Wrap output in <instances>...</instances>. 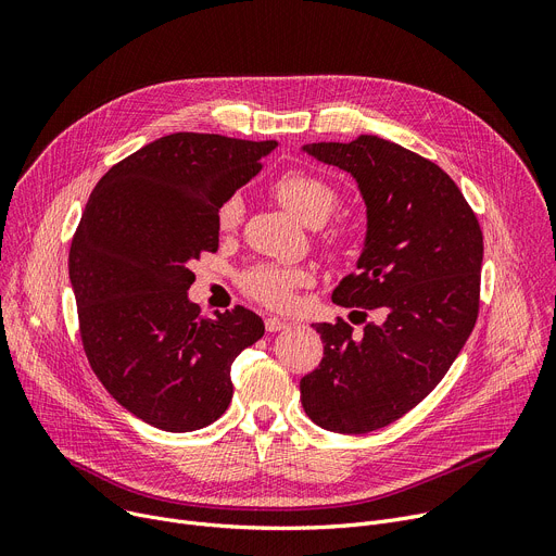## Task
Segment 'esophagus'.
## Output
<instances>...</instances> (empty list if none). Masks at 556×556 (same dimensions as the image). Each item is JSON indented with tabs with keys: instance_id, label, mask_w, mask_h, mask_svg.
<instances>
[{
	"instance_id": "obj_1",
	"label": "esophagus",
	"mask_w": 556,
	"mask_h": 556,
	"mask_svg": "<svg viewBox=\"0 0 556 556\" xmlns=\"http://www.w3.org/2000/svg\"><path fill=\"white\" fill-rule=\"evenodd\" d=\"M290 325L293 323H288V319H281V317H275V315H270V317H266V329L270 331V333H277V331H283V329H288Z\"/></svg>"
}]
</instances>
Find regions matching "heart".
Listing matches in <instances>:
<instances>
[{
  "mask_svg": "<svg viewBox=\"0 0 556 556\" xmlns=\"http://www.w3.org/2000/svg\"><path fill=\"white\" fill-rule=\"evenodd\" d=\"M273 195L281 207L300 218L306 225H323L329 214L333 212L338 193L336 189L308 170H288L275 180ZM243 218V202L239 195L227 198L218 210V227L223 231L237 229ZM352 241V231L346 227H336L325 233V245L331 252H344V248ZM311 283V273L306 268H288V266H256L252 268L243 286L248 293L275 308H283L293 302V293L298 288Z\"/></svg>",
  "mask_w": 556,
  "mask_h": 556,
  "instance_id": "1",
  "label": "heart"
}]
</instances>
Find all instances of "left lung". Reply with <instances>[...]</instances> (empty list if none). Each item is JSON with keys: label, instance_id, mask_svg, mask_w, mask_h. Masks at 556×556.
<instances>
[{"label": "left lung", "instance_id": "1", "mask_svg": "<svg viewBox=\"0 0 556 556\" xmlns=\"http://www.w3.org/2000/svg\"><path fill=\"white\" fill-rule=\"evenodd\" d=\"M346 170L367 207L358 273L333 290L356 308L361 333L319 323V367L300 381L306 415L325 430L363 434L410 413L442 381L480 308L482 229L457 185L434 162L376 135L306 143ZM377 323L367 324L366 313Z\"/></svg>", "mask_w": 556, "mask_h": 556}]
</instances>
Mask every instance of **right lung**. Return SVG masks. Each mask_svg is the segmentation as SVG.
I'll use <instances>...</instances> for the list:
<instances>
[{"label": "right lung", "instance_id": "add662e5", "mask_svg": "<svg viewBox=\"0 0 556 556\" xmlns=\"http://www.w3.org/2000/svg\"><path fill=\"white\" fill-rule=\"evenodd\" d=\"M277 141L173 132L114 164L70 250L83 349L103 388L141 421L189 432L231 401V363L266 327L243 306L202 317L189 263L218 250V210Z\"/></svg>", "mask_w": 556, "mask_h": 556}]
</instances>
